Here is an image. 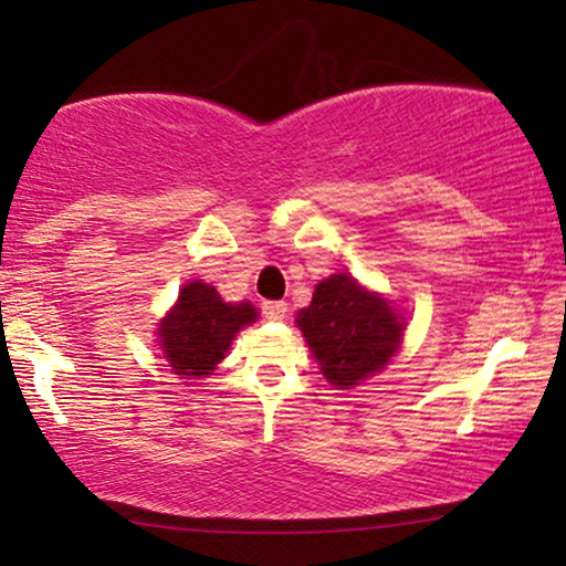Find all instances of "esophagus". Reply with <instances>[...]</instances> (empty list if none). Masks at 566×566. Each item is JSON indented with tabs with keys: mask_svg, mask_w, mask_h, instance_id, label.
<instances>
[{
	"mask_svg": "<svg viewBox=\"0 0 566 566\" xmlns=\"http://www.w3.org/2000/svg\"><path fill=\"white\" fill-rule=\"evenodd\" d=\"M285 312H289V304H285V301H262V314H265L268 319L281 322Z\"/></svg>",
	"mask_w": 566,
	"mask_h": 566,
	"instance_id": "34e87169",
	"label": "esophagus"
}]
</instances>
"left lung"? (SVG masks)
I'll return each instance as SVG.
<instances>
[{"label":"left lung","mask_w":566,"mask_h":566,"mask_svg":"<svg viewBox=\"0 0 566 566\" xmlns=\"http://www.w3.org/2000/svg\"><path fill=\"white\" fill-rule=\"evenodd\" d=\"M296 322L324 378L337 389H350L381 370L399 350L405 327L384 298L345 273L316 285L312 304L301 308Z\"/></svg>","instance_id":"8db88e82"}]
</instances>
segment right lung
<instances>
[{
  "label": "right lung",
  "mask_w": 566,
  "mask_h": 566,
  "mask_svg": "<svg viewBox=\"0 0 566 566\" xmlns=\"http://www.w3.org/2000/svg\"><path fill=\"white\" fill-rule=\"evenodd\" d=\"M254 319L258 312L252 304H223L213 285L192 281L161 322V350L177 376H208L227 355L237 332Z\"/></svg>",
  "instance_id": "add662e5"
}]
</instances>
